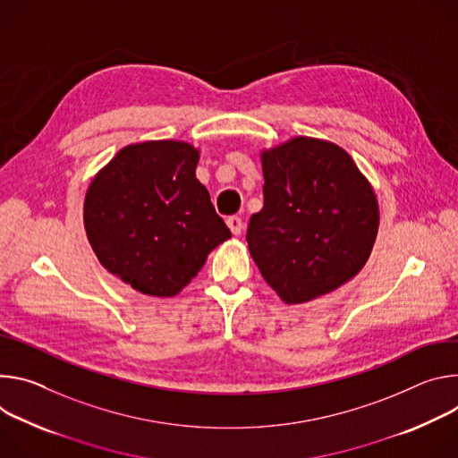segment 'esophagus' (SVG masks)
I'll return each instance as SVG.
<instances>
[{"label":"esophagus","instance_id":"obj_1","mask_svg":"<svg viewBox=\"0 0 458 458\" xmlns=\"http://www.w3.org/2000/svg\"><path fill=\"white\" fill-rule=\"evenodd\" d=\"M227 227L231 229L233 234H240L242 229H243V222L240 216H229L227 218Z\"/></svg>","mask_w":458,"mask_h":458}]
</instances>
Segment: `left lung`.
I'll return each instance as SVG.
<instances>
[{
  "instance_id": "obj_1",
  "label": "left lung",
  "mask_w": 458,
  "mask_h": 458,
  "mask_svg": "<svg viewBox=\"0 0 458 458\" xmlns=\"http://www.w3.org/2000/svg\"><path fill=\"white\" fill-rule=\"evenodd\" d=\"M264 208L247 245L285 303H303L349 282L368 262L378 231L377 196L347 152L298 136L262 152Z\"/></svg>"
}]
</instances>
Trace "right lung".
<instances>
[{
  "instance_id": "add662e5",
  "label": "right lung",
  "mask_w": 458,
  "mask_h": 458,
  "mask_svg": "<svg viewBox=\"0 0 458 458\" xmlns=\"http://www.w3.org/2000/svg\"><path fill=\"white\" fill-rule=\"evenodd\" d=\"M198 158L185 141L127 145L89 185L83 222L92 250L143 294H178L231 238L196 180Z\"/></svg>"
}]
</instances>
